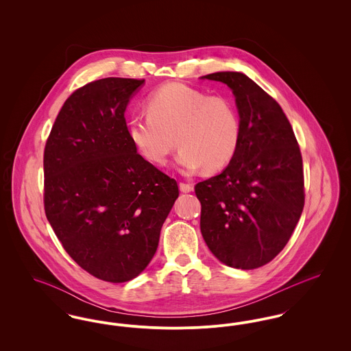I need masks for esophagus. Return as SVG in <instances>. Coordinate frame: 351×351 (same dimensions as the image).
I'll list each match as a JSON object with an SVG mask.
<instances>
[{
    "mask_svg": "<svg viewBox=\"0 0 351 351\" xmlns=\"http://www.w3.org/2000/svg\"><path fill=\"white\" fill-rule=\"evenodd\" d=\"M179 188H180V191L184 192V193H188V192L193 191V184L182 182V183L179 184Z\"/></svg>",
    "mask_w": 351,
    "mask_h": 351,
    "instance_id": "obj_1",
    "label": "esophagus"
}]
</instances>
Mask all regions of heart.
I'll use <instances>...</instances> for the list:
<instances>
[{"label": "heart", "mask_w": 351, "mask_h": 351, "mask_svg": "<svg viewBox=\"0 0 351 351\" xmlns=\"http://www.w3.org/2000/svg\"><path fill=\"white\" fill-rule=\"evenodd\" d=\"M147 109L130 119L129 135L151 163L165 165L178 143L182 146L178 163L185 172L202 167L215 172L233 159L241 121L230 99L208 96L186 84L169 83L151 93Z\"/></svg>", "instance_id": "obj_1"}]
</instances>
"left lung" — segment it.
I'll return each instance as SVG.
<instances>
[{
  "label": "left lung",
  "instance_id": "8db88e82",
  "mask_svg": "<svg viewBox=\"0 0 351 351\" xmlns=\"http://www.w3.org/2000/svg\"><path fill=\"white\" fill-rule=\"evenodd\" d=\"M202 79L235 96L241 138L229 166L196 184L205 243L226 266L262 267L289 241L304 208L300 147L280 105L241 72Z\"/></svg>",
  "mask_w": 351,
  "mask_h": 351
}]
</instances>
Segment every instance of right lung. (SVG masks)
Here are the masks:
<instances>
[{
	"label": "right lung",
	"mask_w": 351,
	"mask_h": 351,
	"mask_svg": "<svg viewBox=\"0 0 351 351\" xmlns=\"http://www.w3.org/2000/svg\"><path fill=\"white\" fill-rule=\"evenodd\" d=\"M145 80L106 77L76 89L43 155L45 212L68 255L95 278L123 283L158 249L179 196L175 179L136 152L125 110Z\"/></svg>",
	"instance_id": "add662e5"
}]
</instances>
